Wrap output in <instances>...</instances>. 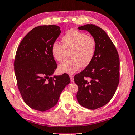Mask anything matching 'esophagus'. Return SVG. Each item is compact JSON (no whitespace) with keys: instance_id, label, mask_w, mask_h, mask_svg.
<instances>
[{"instance_id":"esophagus-1","label":"esophagus","mask_w":135,"mask_h":135,"mask_svg":"<svg viewBox=\"0 0 135 135\" xmlns=\"http://www.w3.org/2000/svg\"><path fill=\"white\" fill-rule=\"evenodd\" d=\"M70 80H71V82L74 81V77H73L72 75H70Z\"/></svg>"}]
</instances>
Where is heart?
<instances>
[{"label": "heart", "mask_w": 135, "mask_h": 135, "mask_svg": "<svg viewBox=\"0 0 135 135\" xmlns=\"http://www.w3.org/2000/svg\"><path fill=\"white\" fill-rule=\"evenodd\" d=\"M62 45L58 42L53 43L51 54L53 58L58 62H61L65 51L70 52V60L65 61L58 67L61 73L73 74L81 66L87 67L92 62L96 51V42L92 37L86 34L70 29L62 37Z\"/></svg>", "instance_id": "heart-1"}]
</instances>
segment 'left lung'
<instances>
[{
  "mask_svg": "<svg viewBox=\"0 0 135 135\" xmlns=\"http://www.w3.org/2000/svg\"><path fill=\"white\" fill-rule=\"evenodd\" d=\"M78 28L91 34L96 42V51L90 64L74 77L78 86L77 99L81 106L95 109L108 103L115 94L120 80L119 55L101 28L86 24Z\"/></svg>",
  "mask_w": 135,
  "mask_h": 135,
  "instance_id": "left-lung-1",
  "label": "left lung"
}]
</instances>
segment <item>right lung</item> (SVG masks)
<instances>
[{
	"label": "right lung",
	"mask_w": 135,
	"mask_h": 135,
	"mask_svg": "<svg viewBox=\"0 0 135 135\" xmlns=\"http://www.w3.org/2000/svg\"><path fill=\"white\" fill-rule=\"evenodd\" d=\"M61 33L55 25L36 27L20 43L14 60L17 86L22 98L31 108L40 111L57 104L70 83L68 74L49 77L56 69L51 47Z\"/></svg>",
	"instance_id": "add662e5"
}]
</instances>
